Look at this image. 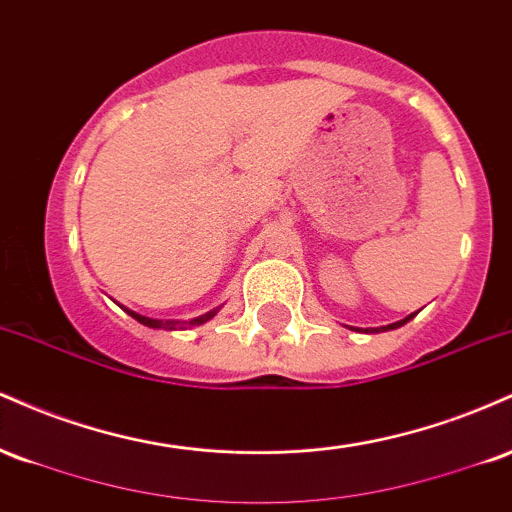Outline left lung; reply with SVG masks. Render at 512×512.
<instances>
[{
	"instance_id": "left-lung-1",
	"label": "left lung",
	"mask_w": 512,
	"mask_h": 512,
	"mask_svg": "<svg viewBox=\"0 0 512 512\" xmlns=\"http://www.w3.org/2000/svg\"><path fill=\"white\" fill-rule=\"evenodd\" d=\"M414 315H416V313H411V315L404 317V320H399V322H392V325H385V327H370V330H366V332H387V330H397V327L407 325V322H409L411 317H414ZM351 330H354V327H351Z\"/></svg>"
}]
</instances>
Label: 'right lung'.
Masks as SVG:
<instances>
[{"instance_id":"obj_1","label":"right lung","mask_w":512,"mask_h":512,"mask_svg":"<svg viewBox=\"0 0 512 512\" xmlns=\"http://www.w3.org/2000/svg\"><path fill=\"white\" fill-rule=\"evenodd\" d=\"M120 308L125 310L127 315H132L134 320H137V322H142V325L151 327V330H187V327L204 325V322H209L211 317H214L216 313H219V308H214V310H209V313H204V315H199V317H192L190 322H180V320H154V317H146V315L134 313V310L125 308V305H120Z\"/></svg>"}]
</instances>
